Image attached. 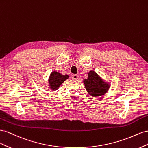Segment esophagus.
Here are the masks:
<instances>
[{"mask_svg":"<svg viewBox=\"0 0 148 148\" xmlns=\"http://www.w3.org/2000/svg\"><path fill=\"white\" fill-rule=\"evenodd\" d=\"M71 77H72V79H74V80H77V79H79V76L76 74H73V75H72Z\"/></svg>","mask_w":148,"mask_h":148,"instance_id":"34e87169","label":"esophagus"}]
</instances>
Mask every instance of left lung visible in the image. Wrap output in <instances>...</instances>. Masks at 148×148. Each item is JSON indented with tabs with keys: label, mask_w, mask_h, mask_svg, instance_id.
I'll list each match as a JSON object with an SVG mask.
<instances>
[{
	"label": "left lung",
	"mask_w": 148,
	"mask_h": 148,
	"mask_svg": "<svg viewBox=\"0 0 148 148\" xmlns=\"http://www.w3.org/2000/svg\"><path fill=\"white\" fill-rule=\"evenodd\" d=\"M87 76V79H84L83 82L87 92L90 96H102L108 92L110 84L105 82L95 71H90Z\"/></svg>",
	"instance_id": "1"
}]
</instances>
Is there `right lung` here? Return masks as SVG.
<instances>
[{
    "label": "right lung",
    "mask_w": 148,
    "mask_h": 148,
    "mask_svg": "<svg viewBox=\"0 0 148 148\" xmlns=\"http://www.w3.org/2000/svg\"><path fill=\"white\" fill-rule=\"evenodd\" d=\"M68 75H62L57 71H53L50 74L48 78V86L51 91H55L58 90L61 84L66 79H69Z\"/></svg>",
    "instance_id": "right-lung-1"
}]
</instances>
